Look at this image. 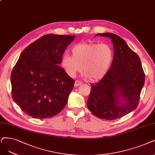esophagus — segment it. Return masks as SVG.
<instances>
[{"instance_id": "obj_1", "label": "esophagus", "mask_w": 155, "mask_h": 155, "mask_svg": "<svg viewBox=\"0 0 155 155\" xmlns=\"http://www.w3.org/2000/svg\"><path fill=\"white\" fill-rule=\"evenodd\" d=\"M82 84V82L80 81H78V80H77V81H75V82H74V86L77 87V86H78V85H81Z\"/></svg>"}]
</instances>
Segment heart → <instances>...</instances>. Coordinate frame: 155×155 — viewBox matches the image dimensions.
Returning a JSON list of instances; mask_svg holds the SVG:
<instances>
[{"mask_svg":"<svg viewBox=\"0 0 155 155\" xmlns=\"http://www.w3.org/2000/svg\"><path fill=\"white\" fill-rule=\"evenodd\" d=\"M72 55L65 54L61 64L70 77L83 72L91 81L104 78L109 71L114 60V51L107 43L81 42L71 48Z\"/></svg>","mask_w":155,"mask_h":155,"instance_id":"heart-1","label":"heart"}]
</instances>
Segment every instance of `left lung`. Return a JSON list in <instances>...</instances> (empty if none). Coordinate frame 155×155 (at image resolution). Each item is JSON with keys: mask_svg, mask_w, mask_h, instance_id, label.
Here are the masks:
<instances>
[{"mask_svg": "<svg viewBox=\"0 0 155 155\" xmlns=\"http://www.w3.org/2000/svg\"><path fill=\"white\" fill-rule=\"evenodd\" d=\"M98 35L112 39L114 60L106 75L91 84L87 105L95 116L113 120L127 115L138 106L145 73L139 55L121 37L112 33ZM121 97L124 102H120Z\"/></svg>", "mask_w": 155, "mask_h": 155, "instance_id": "left-lung-1", "label": "left lung"}]
</instances>
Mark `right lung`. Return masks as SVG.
Wrapping results in <instances>:
<instances>
[{
    "label": "right lung",
    "mask_w": 155,
    "mask_h": 155,
    "mask_svg": "<svg viewBox=\"0 0 155 155\" xmlns=\"http://www.w3.org/2000/svg\"><path fill=\"white\" fill-rule=\"evenodd\" d=\"M74 37L46 34L23 50L11 72V93L28 116L51 117L66 106L74 81L59 64Z\"/></svg>",
    "instance_id": "right-lung-1"
}]
</instances>
